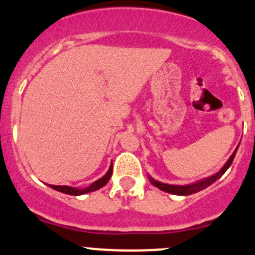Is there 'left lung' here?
Returning <instances> with one entry per match:
<instances>
[{
    "mask_svg": "<svg viewBox=\"0 0 255 255\" xmlns=\"http://www.w3.org/2000/svg\"><path fill=\"white\" fill-rule=\"evenodd\" d=\"M238 146L235 149V151H233V153H232V155L230 156V159H228V160H227V163H226L225 165H223L222 168H221L220 171H217V173L213 174V175H211V176H208V177H205V179L199 180V181L192 182V184H187V185L164 184V182L158 181V180H154L150 175H148V179H149V181H150V184H153L154 186L158 187V189H160L161 191L169 192V194L180 195V196H187V195L196 194V192L202 191V190L206 189V187L210 186V185H212L213 182L217 181V180L220 179V177L222 176L223 174L226 173V171H227V169L230 168L231 165H232V161H233V159H235L236 153H237Z\"/></svg>",
    "mask_w": 255,
    "mask_h": 255,
    "instance_id": "8db88e82",
    "label": "left lung"
}]
</instances>
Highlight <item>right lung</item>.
Listing matches in <instances>:
<instances>
[{
	"label": "right lung",
	"instance_id": "1",
	"mask_svg": "<svg viewBox=\"0 0 255 255\" xmlns=\"http://www.w3.org/2000/svg\"><path fill=\"white\" fill-rule=\"evenodd\" d=\"M111 175H112V164H111V165H110L109 171H107V173L105 174V175L102 176L101 179L96 180V181L92 182V184L90 185V186L84 187V189H81V187L66 186V185H50V187H51V189L56 190V191L63 192V194L73 195V196H80V195L89 194V192L96 191V190H99V189H101V187H104L105 185H106L107 182H109V180L111 179Z\"/></svg>",
	"mask_w": 255,
	"mask_h": 255
}]
</instances>
